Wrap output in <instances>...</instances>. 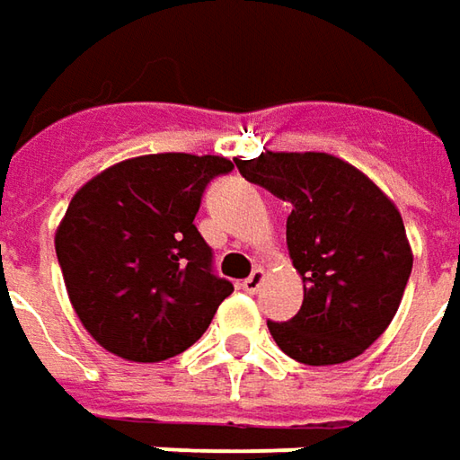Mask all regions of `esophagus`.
Returning a JSON list of instances; mask_svg holds the SVG:
<instances>
[{
    "label": "esophagus",
    "mask_w": 460,
    "mask_h": 460,
    "mask_svg": "<svg viewBox=\"0 0 460 460\" xmlns=\"http://www.w3.org/2000/svg\"><path fill=\"white\" fill-rule=\"evenodd\" d=\"M263 281H266V271H263V269H253V274L248 276L240 287H243V292L256 294L258 289L263 287Z\"/></svg>",
    "instance_id": "obj_1"
}]
</instances>
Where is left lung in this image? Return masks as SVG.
<instances>
[{"label":"left lung","mask_w":460,"mask_h":460,"mask_svg":"<svg viewBox=\"0 0 460 460\" xmlns=\"http://www.w3.org/2000/svg\"><path fill=\"white\" fill-rule=\"evenodd\" d=\"M251 184L292 202L287 248L305 284L289 323H269L299 363L332 366L361 356L397 314L412 248L394 202L356 166L327 153H261L240 161Z\"/></svg>","instance_id":"left-lung-1"}]
</instances>
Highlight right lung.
I'll return each mask as SVG.
<instances>
[{
	"label": "right lung",
	"instance_id": "obj_1",
	"mask_svg": "<svg viewBox=\"0 0 460 460\" xmlns=\"http://www.w3.org/2000/svg\"><path fill=\"white\" fill-rule=\"evenodd\" d=\"M227 171L222 155L153 153L74 194L56 256L81 325L104 350L135 363L179 356L233 294L194 225L207 184Z\"/></svg>",
	"mask_w": 460,
	"mask_h": 460
}]
</instances>
